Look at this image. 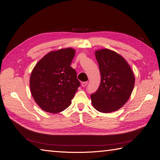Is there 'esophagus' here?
Wrapping results in <instances>:
<instances>
[{
    "label": "esophagus",
    "mask_w": 160,
    "mask_h": 160,
    "mask_svg": "<svg viewBox=\"0 0 160 160\" xmlns=\"http://www.w3.org/2000/svg\"><path fill=\"white\" fill-rule=\"evenodd\" d=\"M88 81H85V82H82V83H81V85L83 86V87H85L87 85H88Z\"/></svg>",
    "instance_id": "1"
}]
</instances>
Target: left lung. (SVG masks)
<instances>
[{
  "label": "left lung",
  "mask_w": 160,
  "mask_h": 160,
  "mask_svg": "<svg viewBox=\"0 0 160 160\" xmlns=\"http://www.w3.org/2000/svg\"><path fill=\"white\" fill-rule=\"evenodd\" d=\"M101 74L98 89L91 95L92 105L98 111L110 113L122 108L133 91L135 77L124 58L108 49L95 52Z\"/></svg>",
  "instance_id": "1"
}]
</instances>
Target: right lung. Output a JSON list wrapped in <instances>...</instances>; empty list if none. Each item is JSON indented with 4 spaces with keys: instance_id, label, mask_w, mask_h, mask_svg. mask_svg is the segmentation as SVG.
Returning <instances> with one entry per match:
<instances>
[{
    "instance_id": "1",
    "label": "right lung",
    "mask_w": 160,
    "mask_h": 160,
    "mask_svg": "<svg viewBox=\"0 0 160 160\" xmlns=\"http://www.w3.org/2000/svg\"><path fill=\"white\" fill-rule=\"evenodd\" d=\"M75 51L72 48L47 53L32 71L30 88L37 104L45 111L57 113L66 109L80 86L70 66Z\"/></svg>"
}]
</instances>
